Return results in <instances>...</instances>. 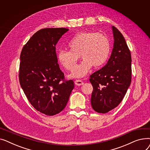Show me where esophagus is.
<instances>
[{
  "instance_id": "1",
  "label": "esophagus",
  "mask_w": 150,
  "mask_h": 150,
  "mask_svg": "<svg viewBox=\"0 0 150 150\" xmlns=\"http://www.w3.org/2000/svg\"><path fill=\"white\" fill-rule=\"evenodd\" d=\"M75 84L76 85V86H81L84 84V82L81 80H76L75 81Z\"/></svg>"
}]
</instances>
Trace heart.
Segmentation results:
<instances>
[{"instance_id": "b5f03b06", "label": "heart", "mask_w": 150, "mask_h": 150, "mask_svg": "<svg viewBox=\"0 0 150 150\" xmlns=\"http://www.w3.org/2000/svg\"><path fill=\"white\" fill-rule=\"evenodd\" d=\"M70 51L61 50L57 54L58 61L67 70H72L80 56L83 61L72 70L70 76L82 78L93 66L98 68L106 62L111 45L105 34L92 31L78 33L69 42Z\"/></svg>"}]
</instances>
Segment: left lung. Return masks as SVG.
Segmentation results:
<instances>
[{"instance_id": "1", "label": "left lung", "mask_w": 150, "mask_h": 150, "mask_svg": "<svg viewBox=\"0 0 150 150\" xmlns=\"http://www.w3.org/2000/svg\"><path fill=\"white\" fill-rule=\"evenodd\" d=\"M114 45L107 64L90 76L93 86L91 105L94 111L105 114L119 105L131 81V56L125 39L112 27Z\"/></svg>"}]
</instances>
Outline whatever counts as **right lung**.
<instances>
[{"label": "right lung", "instance_id": "right-lung-1", "mask_svg": "<svg viewBox=\"0 0 150 150\" xmlns=\"http://www.w3.org/2000/svg\"><path fill=\"white\" fill-rule=\"evenodd\" d=\"M68 30L65 28L39 30L23 46L21 53V88L31 105L47 115L61 112L74 88L72 80H64L56 53L57 42Z\"/></svg>", "mask_w": 150, "mask_h": 150}]
</instances>
